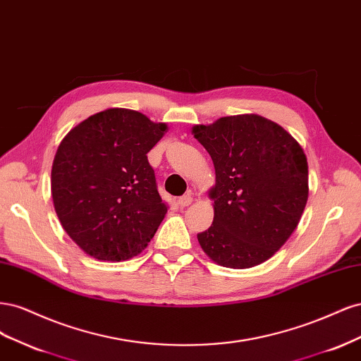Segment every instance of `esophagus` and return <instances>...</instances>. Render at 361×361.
<instances>
[{"label":"esophagus","instance_id":"34e87169","mask_svg":"<svg viewBox=\"0 0 361 361\" xmlns=\"http://www.w3.org/2000/svg\"><path fill=\"white\" fill-rule=\"evenodd\" d=\"M192 203V197L190 194H187V195H182V197H179L178 199V204L180 206V207H185V206H190Z\"/></svg>","mask_w":361,"mask_h":361}]
</instances>
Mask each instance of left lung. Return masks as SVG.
Segmentation results:
<instances>
[{"label":"left lung","instance_id":"obj_1","mask_svg":"<svg viewBox=\"0 0 361 361\" xmlns=\"http://www.w3.org/2000/svg\"><path fill=\"white\" fill-rule=\"evenodd\" d=\"M211 155L214 221L197 235L216 265L245 269L268 260L297 228L309 197V166L286 129L257 114L192 126Z\"/></svg>","mask_w":361,"mask_h":361}]
</instances>
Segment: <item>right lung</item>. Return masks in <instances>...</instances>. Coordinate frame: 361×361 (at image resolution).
<instances>
[{
    "instance_id": "1",
    "label": "right lung",
    "mask_w": 361,
    "mask_h": 361,
    "mask_svg": "<svg viewBox=\"0 0 361 361\" xmlns=\"http://www.w3.org/2000/svg\"><path fill=\"white\" fill-rule=\"evenodd\" d=\"M166 123L128 108H108L72 128L51 170L52 202L72 241L97 260L140 255L169 206L157 188L147 152Z\"/></svg>"
}]
</instances>
